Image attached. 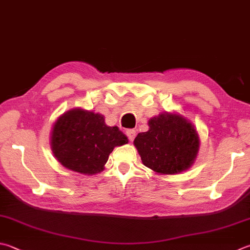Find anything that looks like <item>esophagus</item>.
Wrapping results in <instances>:
<instances>
[{"mask_svg": "<svg viewBox=\"0 0 250 250\" xmlns=\"http://www.w3.org/2000/svg\"><path fill=\"white\" fill-rule=\"evenodd\" d=\"M126 135H127V137H128L129 141H133L135 139L136 131L134 129H128V130H126Z\"/></svg>", "mask_w": 250, "mask_h": 250, "instance_id": "1", "label": "esophagus"}]
</instances>
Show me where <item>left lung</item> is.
<instances>
[{"mask_svg":"<svg viewBox=\"0 0 250 250\" xmlns=\"http://www.w3.org/2000/svg\"><path fill=\"white\" fill-rule=\"evenodd\" d=\"M134 146L145 167L160 175L180 174L194 164L200 147L195 125L176 112H163L148 121Z\"/></svg>","mask_w":250,"mask_h":250,"instance_id":"8db88e82","label":"left lung"}]
</instances>
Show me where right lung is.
<instances>
[{
	"label": "right lung",
	"mask_w": 250,
	"mask_h": 250,
	"mask_svg": "<svg viewBox=\"0 0 250 250\" xmlns=\"http://www.w3.org/2000/svg\"><path fill=\"white\" fill-rule=\"evenodd\" d=\"M128 143L117 126H107L100 113L75 107L63 113L51 130L52 152L70 171L95 175L104 169L115 147Z\"/></svg>",
	"instance_id": "1"
}]
</instances>
